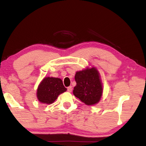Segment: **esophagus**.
<instances>
[{"instance_id": "obj_1", "label": "esophagus", "mask_w": 146, "mask_h": 146, "mask_svg": "<svg viewBox=\"0 0 146 146\" xmlns=\"http://www.w3.org/2000/svg\"><path fill=\"white\" fill-rule=\"evenodd\" d=\"M72 90H73V88L71 86H69V87H68V92H72Z\"/></svg>"}]
</instances>
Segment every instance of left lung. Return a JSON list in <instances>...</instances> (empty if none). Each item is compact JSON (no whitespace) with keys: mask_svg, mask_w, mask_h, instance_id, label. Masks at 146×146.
Masks as SVG:
<instances>
[{"mask_svg":"<svg viewBox=\"0 0 146 146\" xmlns=\"http://www.w3.org/2000/svg\"><path fill=\"white\" fill-rule=\"evenodd\" d=\"M75 79L74 95L87 105L98 104L103 94V85L97 68L93 66L76 71Z\"/></svg>","mask_w":146,"mask_h":146,"instance_id":"obj_1","label":"left lung"}]
</instances>
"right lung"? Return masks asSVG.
<instances>
[{
    "label": "right lung",
    "mask_w": 146,
    "mask_h": 146,
    "mask_svg": "<svg viewBox=\"0 0 146 146\" xmlns=\"http://www.w3.org/2000/svg\"><path fill=\"white\" fill-rule=\"evenodd\" d=\"M66 90L60 78L48 76L43 78L39 83L36 95L39 102L49 105L53 103L59 95Z\"/></svg>",
    "instance_id": "add662e5"
}]
</instances>
